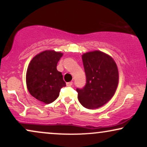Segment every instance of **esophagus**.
Segmentation results:
<instances>
[{
  "mask_svg": "<svg viewBox=\"0 0 147 147\" xmlns=\"http://www.w3.org/2000/svg\"><path fill=\"white\" fill-rule=\"evenodd\" d=\"M72 84H73V82H68V83H66V85L67 86H72Z\"/></svg>",
  "mask_w": 147,
  "mask_h": 147,
  "instance_id": "obj_1",
  "label": "esophagus"
}]
</instances>
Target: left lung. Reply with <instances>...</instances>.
Listing matches in <instances>:
<instances>
[{
	"label": "left lung",
	"mask_w": 147,
	"mask_h": 147,
	"mask_svg": "<svg viewBox=\"0 0 147 147\" xmlns=\"http://www.w3.org/2000/svg\"><path fill=\"white\" fill-rule=\"evenodd\" d=\"M86 84L77 88L78 99L84 107L97 109L106 104L115 92L119 81L117 66L113 59L99 50L82 55Z\"/></svg>",
	"instance_id": "8db88e82"
}]
</instances>
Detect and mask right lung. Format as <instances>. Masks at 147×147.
Masks as SVG:
<instances>
[{
	"label": "right lung",
	"mask_w": 147,
	"mask_h": 147,
	"mask_svg": "<svg viewBox=\"0 0 147 147\" xmlns=\"http://www.w3.org/2000/svg\"><path fill=\"white\" fill-rule=\"evenodd\" d=\"M63 53L45 50L31 60L26 73L27 88L29 92L38 101L50 104L59 95L61 88L65 86L61 72L57 65Z\"/></svg>",
	"instance_id": "add662e5"
}]
</instances>
